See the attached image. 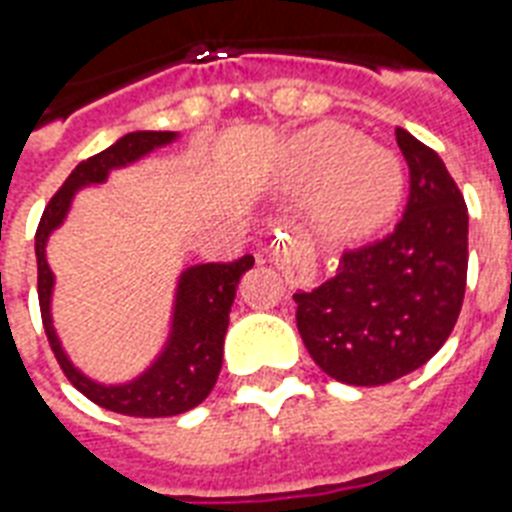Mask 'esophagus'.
I'll return each mask as SVG.
<instances>
[{"instance_id": "1", "label": "esophagus", "mask_w": 512, "mask_h": 512, "mask_svg": "<svg viewBox=\"0 0 512 512\" xmlns=\"http://www.w3.org/2000/svg\"><path fill=\"white\" fill-rule=\"evenodd\" d=\"M284 236L287 233H281V241L273 247V260L292 287H311L313 276H316L311 249L295 239H284Z\"/></svg>"}]
</instances>
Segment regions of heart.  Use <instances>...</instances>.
Segmentation results:
<instances>
[{
    "instance_id": "b5f03b06",
    "label": "heart",
    "mask_w": 512,
    "mask_h": 512,
    "mask_svg": "<svg viewBox=\"0 0 512 512\" xmlns=\"http://www.w3.org/2000/svg\"><path fill=\"white\" fill-rule=\"evenodd\" d=\"M284 185L308 196V215L321 239L358 244L372 239L404 199V167L393 151L366 143L345 124L324 122L289 140Z\"/></svg>"
}]
</instances>
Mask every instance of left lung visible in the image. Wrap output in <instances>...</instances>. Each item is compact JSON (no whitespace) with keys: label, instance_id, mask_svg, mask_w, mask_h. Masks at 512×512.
Wrapping results in <instances>:
<instances>
[{"label":"left lung","instance_id":"obj_1","mask_svg":"<svg viewBox=\"0 0 512 512\" xmlns=\"http://www.w3.org/2000/svg\"><path fill=\"white\" fill-rule=\"evenodd\" d=\"M409 204L388 239L345 252L313 292H297V329L332 380L385 385L420 369L452 335L468 279V207L436 151L396 130Z\"/></svg>","mask_w":512,"mask_h":512}]
</instances>
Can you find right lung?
Returning <instances> with one entry per match:
<instances>
[{
  "label": "right lung",
  "mask_w": 512,
  "mask_h": 512,
  "mask_svg": "<svg viewBox=\"0 0 512 512\" xmlns=\"http://www.w3.org/2000/svg\"><path fill=\"white\" fill-rule=\"evenodd\" d=\"M180 138L177 132L138 130L124 135L106 151L82 162L50 204L36 228V271H39V308L50 348L58 358L60 369L66 372L79 393L95 401L108 412L127 417H172L199 406L215 388L217 374L223 366V342L228 332L236 287L241 276L255 265V257L244 255L236 263H201L185 268L177 276L175 300H172L170 335L151 364L127 382H98L87 377L63 350L55 324H52V289L55 273L47 263V241L60 225L66 223L74 196L87 185H103L108 175L122 167L140 162L143 156L154 154Z\"/></svg>",
  "instance_id": "add662e5"
}]
</instances>
